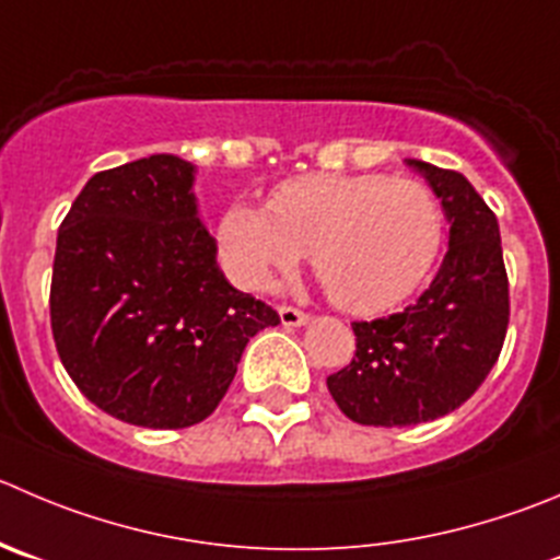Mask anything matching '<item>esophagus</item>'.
<instances>
[{"label":"esophagus","instance_id":"1","mask_svg":"<svg viewBox=\"0 0 560 560\" xmlns=\"http://www.w3.org/2000/svg\"><path fill=\"white\" fill-rule=\"evenodd\" d=\"M280 322H283V327H302V324H307L311 322V316H307V313H302V311H296V307H291V305H280Z\"/></svg>","mask_w":560,"mask_h":560}]
</instances>
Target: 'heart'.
Segmentation results:
<instances>
[{
    "label": "heart",
    "mask_w": 560,
    "mask_h": 560,
    "mask_svg": "<svg viewBox=\"0 0 560 560\" xmlns=\"http://www.w3.org/2000/svg\"><path fill=\"white\" fill-rule=\"evenodd\" d=\"M443 233V209L420 180L311 173L277 184L266 211L231 206L217 225V253L233 283L260 291L307 249L329 300L369 316L423 283Z\"/></svg>",
    "instance_id": "1"
}]
</instances>
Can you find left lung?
I'll return each instance as SVG.
<instances>
[{
  "mask_svg": "<svg viewBox=\"0 0 560 560\" xmlns=\"http://www.w3.org/2000/svg\"><path fill=\"white\" fill-rule=\"evenodd\" d=\"M451 222L448 253L401 313L354 322L351 363L327 376L340 412L363 425H415L459 409L481 387L509 327V277L498 217L454 170L407 159Z\"/></svg>",
  "mask_w": 560,
  "mask_h": 560,
  "instance_id": "left-lung-1",
  "label": "left lung"
}]
</instances>
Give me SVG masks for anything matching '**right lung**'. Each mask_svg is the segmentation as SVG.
Instances as JSON below:
<instances>
[{
	"label": "right lung",
	"instance_id": "right-lung-1",
	"mask_svg": "<svg viewBox=\"0 0 560 560\" xmlns=\"http://www.w3.org/2000/svg\"><path fill=\"white\" fill-rule=\"evenodd\" d=\"M191 184L195 164L173 153L104 170L57 233V354L88 401L145 429L209 418L249 338L280 324L225 280Z\"/></svg>",
	"mask_w": 560,
	"mask_h": 560
}]
</instances>
